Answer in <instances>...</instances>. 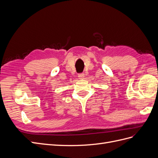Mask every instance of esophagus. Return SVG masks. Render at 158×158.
Returning <instances> with one entry per match:
<instances>
[{
    "label": "esophagus",
    "mask_w": 158,
    "mask_h": 158,
    "mask_svg": "<svg viewBox=\"0 0 158 158\" xmlns=\"http://www.w3.org/2000/svg\"><path fill=\"white\" fill-rule=\"evenodd\" d=\"M78 78L80 79H83L84 78V73H80V74H78Z\"/></svg>",
    "instance_id": "1"
}]
</instances>
